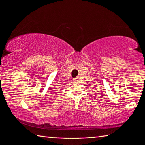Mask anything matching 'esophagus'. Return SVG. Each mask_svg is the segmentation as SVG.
Wrapping results in <instances>:
<instances>
[{
	"mask_svg": "<svg viewBox=\"0 0 145 145\" xmlns=\"http://www.w3.org/2000/svg\"><path fill=\"white\" fill-rule=\"evenodd\" d=\"M74 80H75V81H76V79H74Z\"/></svg>",
	"mask_w": 145,
	"mask_h": 145,
	"instance_id": "obj_1",
	"label": "esophagus"
}]
</instances>
